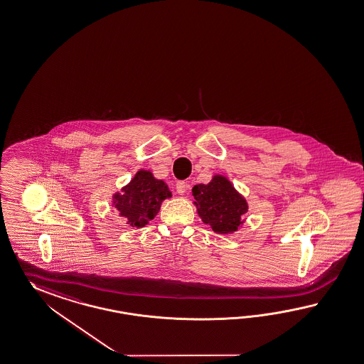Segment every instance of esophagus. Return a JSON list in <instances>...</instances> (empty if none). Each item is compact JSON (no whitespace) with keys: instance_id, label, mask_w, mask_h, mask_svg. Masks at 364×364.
<instances>
[{"instance_id":"1","label":"esophagus","mask_w":364,"mask_h":364,"mask_svg":"<svg viewBox=\"0 0 364 364\" xmlns=\"http://www.w3.org/2000/svg\"><path fill=\"white\" fill-rule=\"evenodd\" d=\"M188 184H186V181H178L176 183V191H178V193L180 195H184L186 192V189H188Z\"/></svg>"}]
</instances>
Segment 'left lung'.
<instances>
[{"instance_id":"obj_1","label":"left lung","mask_w":364,"mask_h":364,"mask_svg":"<svg viewBox=\"0 0 364 364\" xmlns=\"http://www.w3.org/2000/svg\"><path fill=\"white\" fill-rule=\"evenodd\" d=\"M192 196L204 223L220 234L237 230L243 222L242 215L247 212L246 201L235 192L230 181L222 176H214L208 186H193Z\"/></svg>"}]
</instances>
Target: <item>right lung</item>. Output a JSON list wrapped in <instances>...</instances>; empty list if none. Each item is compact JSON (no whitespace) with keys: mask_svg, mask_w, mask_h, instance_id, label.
I'll list each match as a JSON object with an SVG mask.
<instances>
[{"mask_svg":"<svg viewBox=\"0 0 364 364\" xmlns=\"http://www.w3.org/2000/svg\"><path fill=\"white\" fill-rule=\"evenodd\" d=\"M171 197L164 181L156 180L149 171H139L122 195L114 196V206L127 223L142 228L158 214L163 200Z\"/></svg>","mask_w":364,"mask_h":364,"instance_id":"obj_1","label":"right lung"}]
</instances>
